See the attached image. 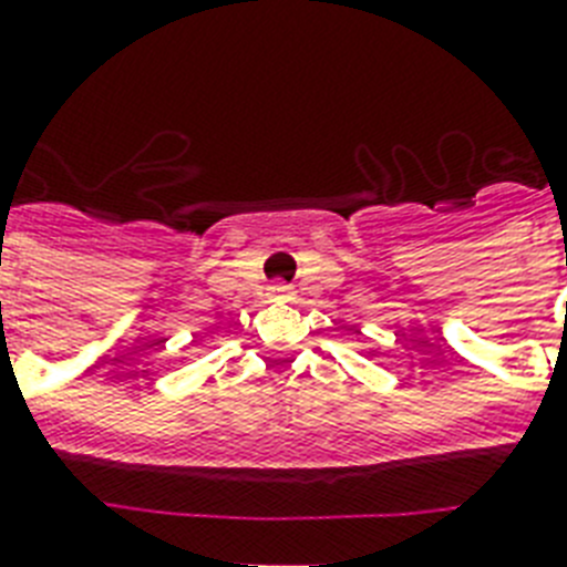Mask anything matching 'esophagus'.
<instances>
[{
	"instance_id": "34e87169",
	"label": "esophagus",
	"mask_w": 567,
	"mask_h": 567,
	"mask_svg": "<svg viewBox=\"0 0 567 567\" xmlns=\"http://www.w3.org/2000/svg\"><path fill=\"white\" fill-rule=\"evenodd\" d=\"M270 297L274 300H293V288L288 282H274L270 285Z\"/></svg>"
}]
</instances>
